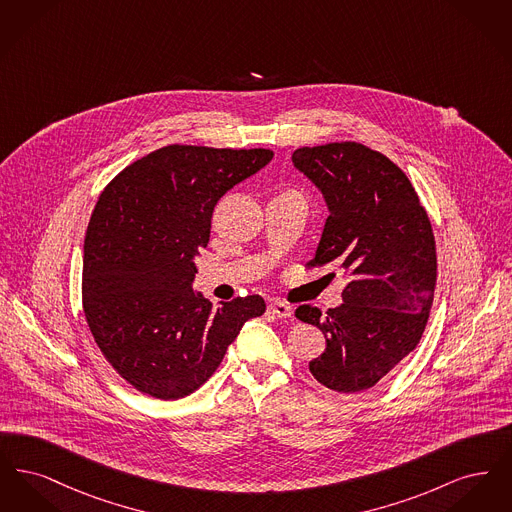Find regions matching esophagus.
<instances>
[{
	"label": "esophagus",
	"instance_id": "esophagus-1",
	"mask_svg": "<svg viewBox=\"0 0 512 512\" xmlns=\"http://www.w3.org/2000/svg\"><path fill=\"white\" fill-rule=\"evenodd\" d=\"M268 315L276 318H290L292 317V307L284 301H274L268 305Z\"/></svg>",
	"mask_w": 512,
	"mask_h": 512
}]
</instances>
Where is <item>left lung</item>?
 Here are the masks:
<instances>
[{"label": "left lung", "mask_w": 512, "mask_h": 512, "mask_svg": "<svg viewBox=\"0 0 512 512\" xmlns=\"http://www.w3.org/2000/svg\"><path fill=\"white\" fill-rule=\"evenodd\" d=\"M292 161L330 209L305 267L332 265L347 278L340 307L295 309L326 338L309 370L328 390H368L413 353L428 324L438 280L432 224L407 174L361 142L299 147Z\"/></svg>", "instance_id": "obj_1"}]
</instances>
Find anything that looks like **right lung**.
Returning a JSON list of instances; mask_svg holds the SVG:
<instances>
[{
    "label": "right lung",
    "mask_w": 512,
    "mask_h": 512,
    "mask_svg": "<svg viewBox=\"0 0 512 512\" xmlns=\"http://www.w3.org/2000/svg\"><path fill=\"white\" fill-rule=\"evenodd\" d=\"M265 147L172 146L122 169L99 194L82 261V309L101 355L134 390L174 401L219 368L261 295L222 307L192 290L220 197L272 159Z\"/></svg>",
    "instance_id": "obj_1"
}]
</instances>
